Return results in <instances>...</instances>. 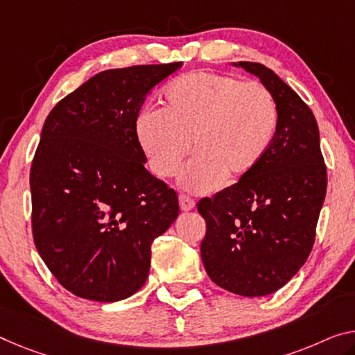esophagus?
<instances>
[{
	"label": "esophagus",
	"mask_w": 355,
	"mask_h": 355,
	"mask_svg": "<svg viewBox=\"0 0 355 355\" xmlns=\"http://www.w3.org/2000/svg\"><path fill=\"white\" fill-rule=\"evenodd\" d=\"M179 205L182 211H192L195 208V201L187 195H179Z\"/></svg>",
	"instance_id": "1"
}]
</instances>
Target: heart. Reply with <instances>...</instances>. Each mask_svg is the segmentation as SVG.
<instances>
[{
  "label": "heart",
  "instance_id": "1",
  "mask_svg": "<svg viewBox=\"0 0 355 355\" xmlns=\"http://www.w3.org/2000/svg\"><path fill=\"white\" fill-rule=\"evenodd\" d=\"M279 123L275 96L259 83L232 76L192 73L163 92L162 109L146 107L136 117V141L147 166L171 178L193 143L195 159L181 173L190 192L214 190L223 176H249L271 149Z\"/></svg>",
  "mask_w": 355,
  "mask_h": 355
}]
</instances>
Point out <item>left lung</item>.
I'll return each mask as SVG.
<instances>
[{
	"mask_svg": "<svg viewBox=\"0 0 355 355\" xmlns=\"http://www.w3.org/2000/svg\"><path fill=\"white\" fill-rule=\"evenodd\" d=\"M275 96L279 123L263 162L196 208L206 220L201 260L217 286L265 297L286 286L313 249L327 192L319 127L306 103L275 71L238 62Z\"/></svg>",
	"mask_w": 355,
	"mask_h": 355,
	"instance_id": "left-lung-1",
	"label": "left lung"
}]
</instances>
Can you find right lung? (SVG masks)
I'll list each match as a JSON object with an SVG mask.
<instances>
[{
	"instance_id": "1",
	"label": "right lung",
	"mask_w": 355,
	"mask_h": 355,
	"mask_svg": "<svg viewBox=\"0 0 355 355\" xmlns=\"http://www.w3.org/2000/svg\"><path fill=\"white\" fill-rule=\"evenodd\" d=\"M181 67L101 71L46 119L30 173L33 238L74 295L107 303L138 292L152 243L178 219V195L146 170L135 123L146 95Z\"/></svg>"
}]
</instances>
